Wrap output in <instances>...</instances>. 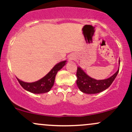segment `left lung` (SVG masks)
I'll list each match as a JSON object with an SVG mask.
<instances>
[{"mask_svg": "<svg viewBox=\"0 0 132 132\" xmlns=\"http://www.w3.org/2000/svg\"><path fill=\"white\" fill-rule=\"evenodd\" d=\"M120 66V60L119 61ZM119 71V68L115 74L105 79L97 80L91 78L81 69L78 67L77 69L76 84L81 92L89 94H97L104 91L111 85L116 79Z\"/></svg>", "mask_w": 132, "mask_h": 132, "instance_id": "left-lung-1", "label": "left lung"}]
</instances>
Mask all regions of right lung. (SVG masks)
Returning <instances> with one entry per match:
<instances>
[{
    "label": "right lung",
    "mask_w": 132,
    "mask_h": 132,
    "mask_svg": "<svg viewBox=\"0 0 132 132\" xmlns=\"http://www.w3.org/2000/svg\"><path fill=\"white\" fill-rule=\"evenodd\" d=\"M67 61H62L56 64L46 76L38 81L33 82H26L17 79L22 87L27 91L33 94H43L49 92L54 85L56 75L58 71L66 64Z\"/></svg>",
    "instance_id": "right-lung-1"
}]
</instances>
